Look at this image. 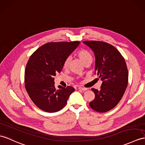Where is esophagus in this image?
Returning a JSON list of instances; mask_svg holds the SVG:
<instances>
[{"label":"esophagus","mask_w":145,"mask_h":145,"mask_svg":"<svg viewBox=\"0 0 145 145\" xmlns=\"http://www.w3.org/2000/svg\"><path fill=\"white\" fill-rule=\"evenodd\" d=\"M78 89L79 90H81L82 91H86L87 90V89H86V88H84V87H78Z\"/></svg>","instance_id":"esophagus-1"}]
</instances>
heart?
<instances>
[{
    "instance_id": "obj_1",
    "label": "heart",
    "mask_w": 145,
    "mask_h": 145,
    "mask_svg": "<svg viewBox=\"0 0 145 145\" xmlns=\"http://www.w3.org/2000/svg\"><path fill=\"white\" fill-rule=\"evenodd\" d=\"M77 56L80 58V59L84 65L87 64L90 65L93 61V56L91 54V53L86 49H82V50H79L77 52ZM70 63V58L67 57L64 62H63V68L66 69L68 68Z\"/></svg>"
}]
</instances>
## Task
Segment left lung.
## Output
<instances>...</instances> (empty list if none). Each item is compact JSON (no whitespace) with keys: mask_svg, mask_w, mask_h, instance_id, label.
<instances>
[{"mask_svg":"<svg viewBox=\"0 0 145 145\" xmlns=\"http://www.w3.org/2000/svg\"><path fill=\"white\" fill-rule=\"evenodd\" d=\"M95 56V73L103 81L100 90L92 88L95 95L90 106L99 112H105L117 105L128 85L129 73L125 59L112 45L102 41H84Z\"/></svg>","mask_w":145,"mask_h":145,"instance_id":"1","label":"left lung"}]
</instances>
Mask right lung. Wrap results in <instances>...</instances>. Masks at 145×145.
Listing matches in <instances>:
<instances>
[{
    "instance_id": "add662e5",
    "label": "right lung",
    "mask_w": 145,
    "mask_h": 145,
    "mask_svg": "<svg viewBox=\"0 0 145 145\" xmlns=\"http://www.w3.org/2000/svg\"><path fill=\"white\" fill-rule=\"evenodd\" d=\"M80 44L79 41L49 42L31 55L26 66L24 83L27 92L37 106L47 112L64 108L72 87L55 86L54 76L60 72L65 59Z\"/></svg>"
}]
</instances>
